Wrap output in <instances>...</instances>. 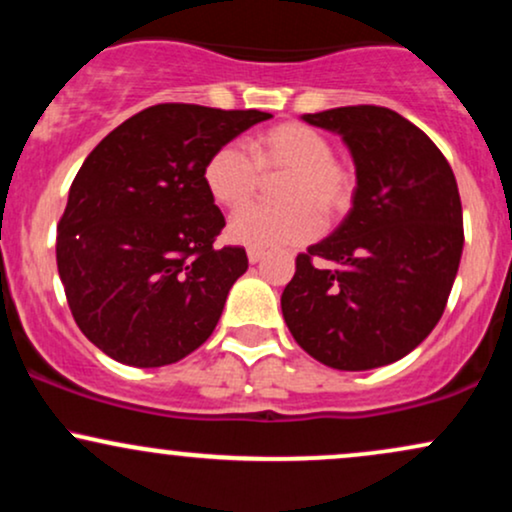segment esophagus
I'll list each match as a JSON object with an SVG mask.
<instances>
[{
	"label": "esophagus",
	"instance_id": "1",
	"mask_svg": "<svg viewBox=\"0 0 512 512\" xmlns=\"http://www.w3.org/2000/svg\"><path fill=\"white\" fill-rule=\"evenodd\" d=\"M262 257H264V252H260V250H248V262H250V264L262 262Z\"/></svg>",
	"mask_w": 512,
	"mask_h": 512
}]
</instances>
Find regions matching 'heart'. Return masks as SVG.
Here are the masks:
<instances>
[{
    "label": "heart",
    "mask_w": 512,
    "mask_h": 512,
    "mask_svg": "<svg viewBox=\"0 0 512 512\" xmlns=\"http://www.w3.org/2000/svg\"><path fill=\"white\" fill-rule=\"evenodd\" d=\"M252 161L238 146L223 144L202 170L209 197L223 209H240L257 195L260 173L281 178L276 199L284 207H250L228 223V240L243 248L276 252L308 243L351 207L354 170L334 158L330 137L303 122H279L250 144ZM323 216L320 217L319 214Z\"/></svg>",
    "instance_id": "b5f03b06"
}]
</instances>
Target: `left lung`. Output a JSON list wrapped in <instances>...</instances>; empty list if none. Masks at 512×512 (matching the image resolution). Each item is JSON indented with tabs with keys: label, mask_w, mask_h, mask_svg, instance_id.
I'll use <instances>...</instances> for the list:
<instances>
[{
	"label": "left lung",
	"mask_w": 512,
	"mask_h": 512,
	"mask_svg": "<svg viewBox=\"0 0 512 512\" xmlns=\"http://www.w3.org/2000/svg\"><path fill=\"white\" fill-rule=\"evenodd\" d=\"M342 137L356 166L351 211L296 257L281 313L301 349L337 370L395 363L431 334L460 267L455 175L419 127L390 108L303 115Z\"/></svg>",
	"instance_id": "8db88e82"
}]
</instances>
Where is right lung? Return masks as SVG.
Listing matches in <instances>:
<instances>
[{"instance_id": "obj_1", "label": "right lung", "mask_w": 512, "mask_h": 512, "mask_svg": "<svg viewBox=\"0 0 512 512\" xmlns=\"http://www.w3.org/2000/svg\"><path fill=\"white\" fill-rule=\"evenodd\" d=\"M269 117L151 105L86 156L57 226V269L76 325L103 354L158 368L211 337L248 255L214 248L226 221L202 170L219 146Z\"/></svg>"}]
</instances>
